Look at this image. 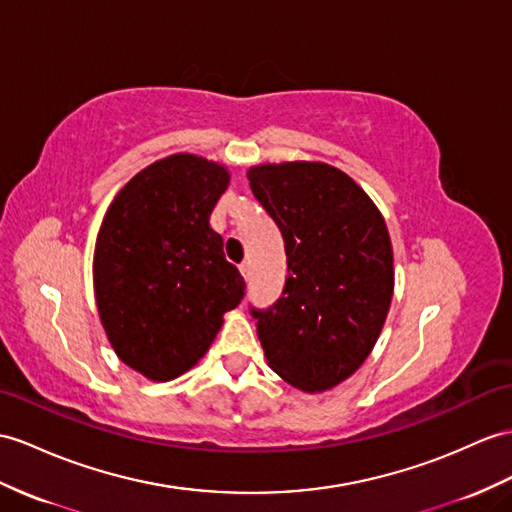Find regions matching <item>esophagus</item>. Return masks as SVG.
Listing matches in <instances>:
<instances>
[{
	"label": "esophagus",
	"instance_id": "34e87169",
	"mask_svg": "<svg viewBox=\"0 0 512 512\" xmlns=\"http://www.w3.org/2000/svg\"><path fill=\"white\" fill-rule=\"evenodd\" d=\"M239 269H241V276L247 280V278H249V265H247V263H241Z\"/></svg>",
	"mask_w": 512,
	"mask_h": 512
}]
</instances>
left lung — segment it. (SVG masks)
<instances>
[{
    "label": "left lung",
    "instance_id": "8db88e82",
    "mask_svg": "<svg viewBox=\"0 0 512 512\" xmlns=\"http://www.w3.org/2000/svg\"><path fill=\"white\" fill-rule=\"evenodd\" d=\"M249 186L282 232V297L260 310L269 367L302 391H328L365 363L393 297V247L376 204L326 162L247 171Z\"/></svg>",
    "mask_w": 512,
    "mask_h": 512
}]
</instances>
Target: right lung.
<instances>
[{"instance_id":"obj_1","label":"right lung","mask_w":512,"mask_h":512,"mask_svg":"<svg viewBox=\"0 0 512 512\" xmlns=\"http://www.w3.org/2000/svg\"><path fill=\"white\" fill-rule=\"evenodd\" d=\"M228 182V169L213 160L167 156L123 186L99 228V319L112 350L149 380L189 371L215 341L223 313L245 295L243 276L210 228Z\"/></svg>"}]
</instances>
